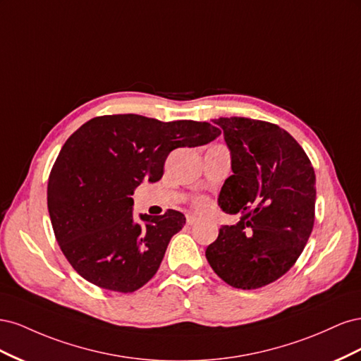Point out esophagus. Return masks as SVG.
<instances>
[{"label": "esophagus", "instance_id": "1", "mask_svg": "<svg viewBox=\"0 0 361 361\" xmlns=\"http://www.w3.org/2000/svg\"><path fill=\"white\" fill-rule=\"evenodd\" d=\"M197 221H199V218L195 215H187V224L191 226V224H195Z\"/></svg>", "mask_w": 361, "mask_h": 361}]
</instances>
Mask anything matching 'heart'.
Masks as SVG:
<instances>
[{
  "instance_id": "b5f03b06",
  "label": "heart",
  "mask_w": 361,
  "mask_h": 361,
  "mask_svg": "<svg viewBox=\"0 0 361 361\" xmlns=\"http://www.w3.org/2000/svg\"><path fill=\"white\" fill-rule=\"evenodd\" d=\"M199 206H204V202H203V200H200V202H199Z\"/></svg>"
}]
</instances>
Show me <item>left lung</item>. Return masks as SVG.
<instances>
[{
  "label": "left lung",
  "instance_id": "obj_1",
  "mask_svg": "<svg viewBox=\"0 0 361 361\" xmlns=\"http://www.w3.org/2000/svg\"><path fill=\"white\" fill-rule=\"evenodd\" d=\"M231 150L232 176L218 195L227 214L206 259L227 285L257 289L288 272L300 257L314 221L316 178L310 159L289 133L262 120L220 117Z\"/></svg>",
  "mask_w": 361,
  "mask_h": 361
}]
</instances>
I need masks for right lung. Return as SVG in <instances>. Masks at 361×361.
I'll return each mask as SVG.
<instances>
[{
  "mask_svg": "<svg viewBox=\"0 0 361 361\" xmlns=\"http://www.w3.org/2000/svg\"><path fill=\"white\" fill-rule=\"evenodd\" d=\"M207 122H159L138 114L94 117L68 138L48 180V211L69 264L93 285L134 292L157 274L185 215L134 218L130 195L162 178L173 149L211 143Z\"/></svg>",
  "mask_w": 361,
  "mask_h": 361,
  "instance_id": "1",
  "label": "right lung"
}]
</instances>
